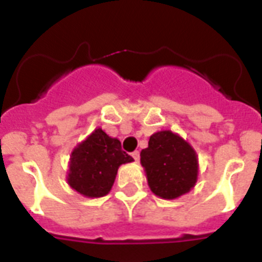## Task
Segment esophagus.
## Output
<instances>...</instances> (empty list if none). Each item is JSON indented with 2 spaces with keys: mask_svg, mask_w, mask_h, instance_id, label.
I'll list each match as a JSON object with an SVG mask.
<instances>
[{
  "mask_svg": "<svg viewBox=\"0 0 262 262\" xmlns=\"http://www.w3.org/2000/svg\"><path fill=\"white\" fill-rule=\"evenodd\" d=\"M132 156H133V159H135L136 162H139L140 160V152L139 151L133 152V154H132Z\"/></svg>",
  "mask_w": 262,
  "mask_h": 262,
  "instance_id": "obj_1",
  "label": "esophagus"
}]
</instances>
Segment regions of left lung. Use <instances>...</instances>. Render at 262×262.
<instances>
[{
    "instance_id": "obj_1",
    "label": "left lung",
    "mask_w": 262,
    "mask_h": 262,
    "mask_svg": "<svg viewBox=\"0 0 262 262\" xmlns=\"http://www.w3.org/2000/svg\"><path fill=\"white\" fill-rule=\"evenodd\" d=\"M148 186L160 199L174 200L194 187L199 177V158L186 140L171 130L156 132L148 148L140 154Z\"/></svg>"
}]
</instances>
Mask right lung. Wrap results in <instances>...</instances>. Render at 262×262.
I'll return each mask as SVG.
<instances>
[{"instance_id":"1","label":"right lung","mask_w":262,"mask_h":262,"mask_svg":"<svg viewBox=\"0 0 262 262\" xmlns=\"http://www.w3.org/2000/svg\"><path fill=\"white\" fill-rule=\"evenodd\" d=\"M132 162L133 158L122 151L121 141L98 127L72 151L68 183L84 197H103L111 190L119 166Z\"/></svg>"}]
</instances>
